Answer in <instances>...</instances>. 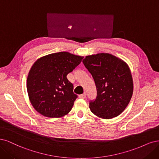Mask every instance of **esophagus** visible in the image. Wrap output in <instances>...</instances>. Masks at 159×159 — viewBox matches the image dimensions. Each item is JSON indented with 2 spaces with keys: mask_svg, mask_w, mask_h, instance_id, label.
I'll return each instance as SVG.
<instances>
[{
  "mask_svg": "<svg viewBox=\"0 0 159 159\" xmlns=\"http://www.w3.org/2000/svg\"><path fill=\"white\" fill-rule=\"evenodd\" d=\"M86 97V93H84L83 94L79 95V98H85Z\"/></svg>",
  "mask_w": 159,
  "mask_h": 159,
  "instance_id": "esophagus-1",
  "label": "esophagus"
}]
</instances>
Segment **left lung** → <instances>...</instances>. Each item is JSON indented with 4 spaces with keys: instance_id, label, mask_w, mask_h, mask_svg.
<instances>
[{
    "instance_id": "8db88e82",
    "label": "left lung",
    "mask_w": 159,
    "mask_h": 159,
    "mask_svg": "<svg viewBox=\"0 0 159 159\" xmlns=\"http://www.w3.org/2000/svg\"><path fill=\"white\" fill-rule=\"evenodd\" d=\"M83 63L93 76L97 90L95 100L89 102L91 111L104 119L119 116L134 90L129 66L116 56L103 53L86 56Z\"/></svg>"
}]
</instances>
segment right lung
<instances>
[{
    "mask_svg": "<svg viewBox=\"0 0 159 159\" xmlns=\"http://www.w3.org/2000/svg\"><path fill=\"white\" fill-rule=\"evenodd\" d=\"M83 57L68 52H59L38 59L30 70L27 90L33 107L48 117H59L72 109L78 96L73 84L66 78Z\"/></svg>",
    "mask_w": 159,
    "mask_h": 159,
    "instance_id": "obj_1",
    "label": "right lung"
}]
</instances>
